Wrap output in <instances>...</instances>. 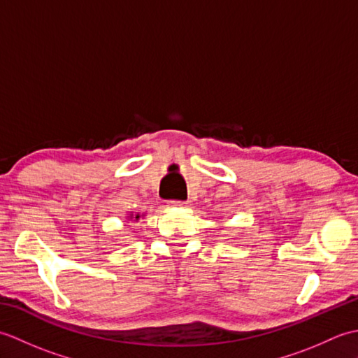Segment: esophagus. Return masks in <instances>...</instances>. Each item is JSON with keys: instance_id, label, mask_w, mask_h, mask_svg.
Listing matches in <instances>:
<instances>
[{"instance_id": "34e87169", "label": "esophagus", "mask_w": 358, "mask_h": 358, "mask_svg": "<svg viewBox=\"0 0 358 358\" xmlns=\"http://www.w3.org/2000/svg\"><path fill=\"white\" fill-rule=\"evenodd\" d=\"M169 206H171V208H185V206H186V203H185V201H177V200H173V201H171V203H169Z\"/></svg>"}]
</instances>
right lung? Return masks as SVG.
<instances>
[{
  "label": "right lung",
  "mask_w": 358,
  "mask_h": 358,
  "mask_svg": "<svg viewBox=\"0 0 358 358\" xmlns=\"http://www.w3.org/2000/svg\"><path fill=\"white\" fill-rule=\"evenodd\" d=\"M143 217H144V214H131V212H129V214L126 215V220L127 222H138V220Z\"/></svg>",
  "instance_id": "1"
}]
</instances>
